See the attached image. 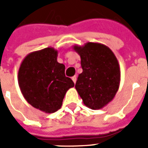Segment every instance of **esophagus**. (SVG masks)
<instances>
[{"label":"esophagus","instance_id":"obj_1","mask_svg":"<svg viewBox=\"0 0 148 148\" xmlns=\"http://www.w3.org/2000/svg\"><path fill=\"white\" fill-rule=\"evenodd\" d=\"M72 80L74 82V83H76V81H77V76H74V77H72Z\"/></svg>","mask_w":148,"mask_h":148}]
</instances>
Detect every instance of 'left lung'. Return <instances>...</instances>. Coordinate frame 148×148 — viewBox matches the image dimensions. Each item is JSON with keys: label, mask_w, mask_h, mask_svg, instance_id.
<instances>
[{"label": "left lung", "mask_w": 148, "mask_h": 148, "mask_svg": "<svg viewBox=\"0 0 148 148\" xmlns=\"http://www.w3.org/2000/svg\"><path fill=\"white\" fill-rule=\"evenodd\" d=\"M74 50L80 55L82 68L75 88L85 106L101 109L113 99L119 89L121 71L117 59L107 46L97 42L74 46Z\"/></svg>", "instance_id": "8db88e82"}]
</instances>
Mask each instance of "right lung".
I'll list each match as a JSON object with an SVG mask.
<instances>
[{
    "label": "right lung",
    "mask_w": 148,
    "mask_h": 148,
    "mask_svg": "<svg viewBox=\"0 0 148 148\" xmlns=\"http://www.w3.org/2000/svg\"><path fill=\"white\" fill-rule=\"evenodd\" d=\"M58 51L47 47L27 55L18 72L21 93L34 108L52 113L61 108L66 91L74 86L65 75V66L57 62Z\"/></svg>",
    "instance_id": "obj_1"
}]
</instances>
